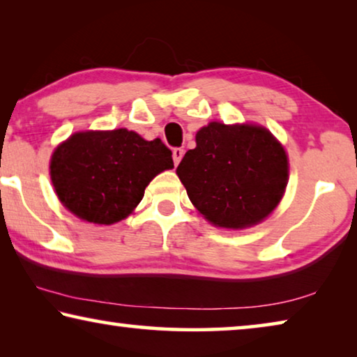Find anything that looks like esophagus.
Segmentation results:
<instances>
[{
	"mask_svg": "<svg viewBox=\"0 0 357 357\" xmlns=\"http://www.w3.org/2000/svg\"><path fill=\"white\" fill-rule=\"evenodd\" d=\"M183 155H184V149L183 148H174L173 149V162H174V165L179 164L181 159H183Z\"/></svg>",
	"mask_w": 357,
	"mask_h": 357,
	"instance_id": "obj_1",
	"label": "esophagus"
}]
</instances>
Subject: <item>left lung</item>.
<instances>
[{"label": "left lung", "instance_id": "left-lung-1", "mask_svg": "<svg viewBox=\"0 0 357 357\" xmlns=\"http://www.w3.org/2000/svg\"><path fill=\"white\" fill-rule=\"evenodd\" d=\"M176 168L187 195L217 227L244 228L268 217L288 181L280 143L257 126L211 123Z\"/></svg>", "mask_w": 357, "mask_h": 357}]
</instances>
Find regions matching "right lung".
Listing matches in <instances>:
<instances>
[{"label": "right lung", "instance_id": "right-lung-1", "mask_svg": "<svg viewBox=\"0 0 357 357\" xmlns=\"http://www.w3.org/2000/svg\"><path fill=\"white\" fill-rule=\"evenodd\" d=\"M173 168L160 138L146 142L128 129L80 132L58 146L50 174L58 198L77 217L110 225L142 202L155 174Z\"/></svg>", "mask_w": 357, "mask_h": 357}]
</instances>
